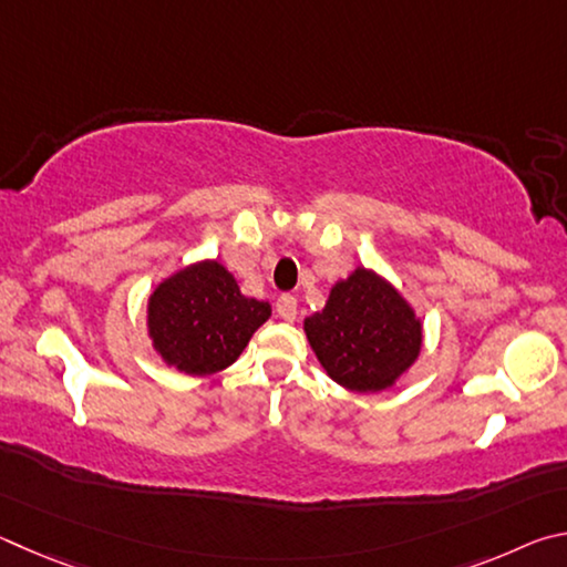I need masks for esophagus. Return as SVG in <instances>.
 I'll use <instances>...</instances> for the list:
<instances>
[{
  "instance_id": "1",
  "label": "esophagus",
  "mask_w": 567,
  "mask_h": 567,
  "mask_svg": "<svg viewBox=\"0 0 567 567\" xmlns=\"http://www.w3.org/2000/svg\"><path fill=\"white\" fill-rule=\"evenodd\" d=\"M296 311H299V303H296V299L291 293H284L281 299L276 301V313L281 316L284 321H296Z\"/></svg>"
}]
</instances>
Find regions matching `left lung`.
I'll use <instances>...</instances> for the list:
<instances>
[{"instance_id":"1","label":"left lung","mask_w":567,"mask_h":567,"mask_svg":"<svg viewBox=\"0 0 567 567\" xmlns=\"http://www.w3.org/2000/svg\"><path fill=\"white\" fill-rule=\"evenodd\" d=\"M303 331L329 379L355 393L393 389L423 351L421 316L389 278L365 266L331 286Z\"/></svg>"}]
</instances>
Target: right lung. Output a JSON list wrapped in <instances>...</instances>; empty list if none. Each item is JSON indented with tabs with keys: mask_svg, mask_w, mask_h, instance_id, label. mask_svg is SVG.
<instances>
[{
	"mask_svg": "<svg viewBox=\"0 0 567 567\" xmlns=\"http://www.w3.org/2000/svg\"><path fill=\"white\" fill-rule=\"evenodd\" d=\"M271 319V303L248 299L216 258L168 274L146 299V336L168 369L212 375L231 365Z\"/></svg>",
	"mask_w": 567,
	"mask_h": 567,
	"instance_id": "right-lung-1",
	"label": "right lung"
}]
</instances>
